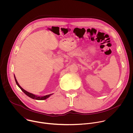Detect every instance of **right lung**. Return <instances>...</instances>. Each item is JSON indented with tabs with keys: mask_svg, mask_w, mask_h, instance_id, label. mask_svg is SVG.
<instances>
[{
	"mask_svg": "<svg viewBox=\"0 0 133 133\" xmlns=\"http://www.w3.org/2000/svg\"><path fill=\"white\" fill-rule=\"evenodd\" d=\"M15 76V81H16V83L17 84V85H18V86L19 87L21 90L27 96H28V97L32 98V99H36V100H44V99H47V98H48L50 96H51V95H52L53 94H49V95H46V96H36L35 95H34L33 94H31L30 92H29L28 91H27L26 90H24L22 87H21V86L19 85V84L18 83L17 81V79L15 77V76Z\"/></svg>",
	"mask_w": 133,
	"mask_h": 133,
	"instance_id": "right-lung-1",
	"label": "right lung"
}]
</instances>
